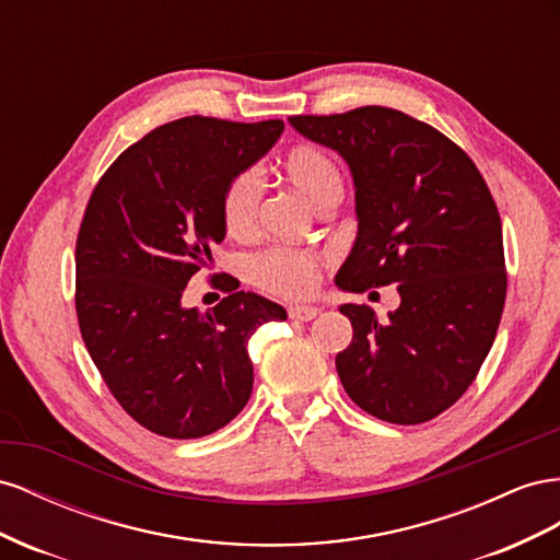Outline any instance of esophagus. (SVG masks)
<instances>
[{
  "mask_svg": "<svg viewBox=\"0 0 560 560\" xmlns=\"http://www.w3.org/2000/svg\"><path fill=\"white\" fill-rule=\"evenodd\" d=\"M316 314H318V310L310 307V305H295L289 310V316L293 318V322H312Z\"/></svg>",
  "mask_w": 560,
  "mask_h": 560,
  "instance_id": "esophagus-1",
  "label": "esophagus"
}]
</instances>
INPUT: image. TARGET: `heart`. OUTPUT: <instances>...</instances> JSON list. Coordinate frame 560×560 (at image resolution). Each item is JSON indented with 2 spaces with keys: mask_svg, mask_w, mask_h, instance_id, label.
<instances>
[{
  "mask_svg": "<svg viewBox=\"0 0 560 560\" xmlns=\"http://www.w3.org/2000/svg\"><path fill=\"white\" fill-rule=\"evenodd\" d=\"M283 171L314 206L332 195V191H342L340 168L318 148L305 145L293 150L283 159ZM260 199L262 187L258 175L253 171L234 175L225 195H222V225H225L230 236L244 238L258 228ZM318 265H322V258L316 253L279 246L250 258L248 275L269 293L283 298H305L316 289Z\"/></svg>",
  "mask_w": 560,
  "mask_h": 560,
  "instance_id": "1",
  "label": "heart"
}]
</instances>
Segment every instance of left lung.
<instances>
[{
  "instance_id": "8db88e82",
  "label": "left lung",
  "mask_w": 560,
  "mask_h": 560,
  "mask_svg": "<svg viewBox=\"0 0 560 560\" xmlns=\"http://www.w3.org/2000/svg\"><path fill=\"white\" fill-rule=\"evenodd\" d=\"M289 121L354 178L359 234L335 283L351 293L398 283L401 295L389 322L340 307L354 328L335 359L342 387L377 420H434L476 380L504 310L502 220L483 175L451 138L392 107Z\"/></svg>"
}]
</instances>
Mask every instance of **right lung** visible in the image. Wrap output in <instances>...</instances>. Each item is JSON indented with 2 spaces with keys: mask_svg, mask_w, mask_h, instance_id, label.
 I'll list each match as a JSON object with an SVG mask.
<instances>
[{
  "mask_svg": "<svg viewBox=\"0 0 560 560\" xmlns=\"http://www.w3.org/2000/svg\"><path fill=\"white\" fill-rule=\"evenodd\" d=\"M281 131V119H175L126 148L93 187L74 253L79 330L112 396L159 436L199 439L234 420L253 389L250 335L285 318L230 275L215 307L183 305L225 238L230 180Z\"/></svg>",
  "mask_w": 560,
  "mask_h": 560,
  "instance_id": "obj_1",
  "label": "right lung"
}]
</instances>
